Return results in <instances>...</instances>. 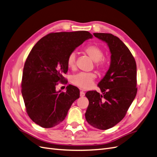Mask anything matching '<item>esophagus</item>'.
<instances>
[{"mask_svg":"<svg viewBox=\"0 0 157 157\" xmlns=\"http://www.w3.org/2000/svg\"><path fill=\"white\" fill-rule=\"evenodd\" d=\"M85 96V93L83 91H80V97H84Z\"/></svg>","mask_w":157,"mask_h":157,"instance_id":"34e87169","label":"esophagus"}]
</instances>
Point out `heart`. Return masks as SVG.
Returning a JSON list of instances; mask_svg holds the SVG:
<instances>
[{"mask_svg":"<svg viewBox=\"0 0 157 157\" xmlns=\"http://www.w3.org/2000/svg\"><path fill=\"white\" fill-rule=\"evenodd\" d=\"M84 51L90 58L96 62V66L99 70H103L107 66V59L104 58L103 50L96 44H92L85 47ZM77 54L75 52H71L67 57V63L71 69H74L76 66ZM96 75L94 73H80L72 78V82L82 89H88L92 86Z\"/></svg>","mask_w":157,"mask_h":157,"instance_id":"obj_1","label":"heart"}]
</instances>
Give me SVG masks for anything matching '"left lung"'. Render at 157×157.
I'll return each mask as SVG.
<instances>
[{
	"label": "left lung",
	"instance_id": "left-lung-1",
	"mask_svg": "<svg viewBox=\"0 0 157 157\" xmlns=\"http://www.w3.org/2000/svg\"><path fill=\"white\" fill-rule=\"evenodd\" d=\"M110 50L111 65L98 83L102 94L96 90L85 96L89 105L85 113L86 121L99 130H107L121 121L136 98L137 67L134 56L119 38L110 33H95Z\"/></svg>",
	"mask_w": 157,
	"mask_h": 157
}]
</instances>
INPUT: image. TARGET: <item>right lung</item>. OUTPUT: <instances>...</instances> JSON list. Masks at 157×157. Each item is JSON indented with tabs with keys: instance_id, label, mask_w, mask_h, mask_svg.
Returning a JSON list of instances; mask_svg holds the SVG:
<instances>
[{
	"instance_id": "right-lung-1",
	"label": "right lung",
	"mask_w": 157,
	"mask_h": 157,
	"mask_svg": "<svg viewBox=\"0 0 157 157\" xmlns=\"http://www.w3.org/2000/svg\"><path fill=\"white\" fill-rule=\"evenodd\" d=\"M92 36L86 31L52 33L33 47L23 67L21 94L27 113L36 124L46 128L59 124L80 97L73 85L65 92H57L56 86L65 80L69 54Z\"/></svg>"
}]
</instances>
